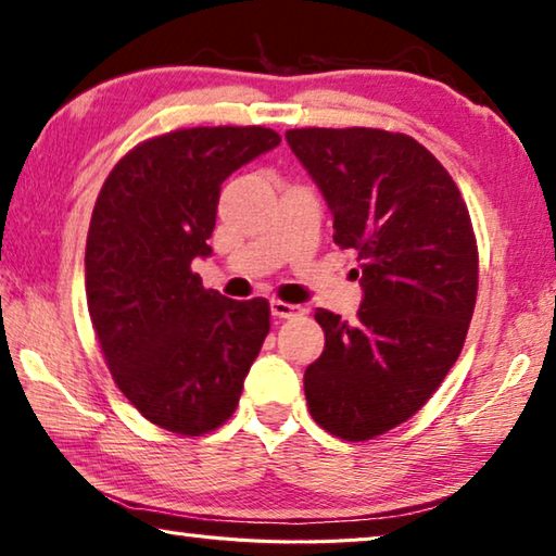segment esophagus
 Wrapping results in <instances>:
<instances>
[{
	"instance_id": "obj_1",
	"label": "esophagus",
	"mask_w": 556,
	"mask_h": 556,
	"mask_svg": "<svg viewBox=\"0 0 556 556\" xmlns=\"http://www.w3.org/2000/svg\"><path fill=\"white\" fill-rule=\"evenodd\" d=\"M269 308H271V316H277V318H294V316H299L301 312H304V308H301V306L287 304V301H281V299H271Z\"/></svg>"
}]
</instances>
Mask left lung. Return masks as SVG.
Wrapping results in <instances>:
<instances>
[{"label": "left lung", "instance_id": "left-lung-1", "mask_svg": "<svg viewBox=\"0 0 556 556\" xmlns=\"http://www.w3.org/2000/svg\"><path fill=\"white\" fill-rule=\"evenodd\" d=\"M287 142L333 213V242L355 250L363 304L351 326L316 308L321 357L304 372L308 412L345 441L407 421L464 348L478 294V244L458 186L402 131L289 129Z\"/></svg>", "mask_w": 556, "mask_h": 556}]
</instances>
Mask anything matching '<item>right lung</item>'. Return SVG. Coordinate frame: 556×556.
Listing matches in <instances>:
<instances>
[{
    "mask_svg": "<svg viewBox=\"0 0 556 556\" xmlns=\"http://www.w3.org/2000/svg\"><path fill=\"white\" fill-rule=\"evenodd\" d=\"M281 142L267 127H188L137 144L92 208L86 296L102 357L152 425L218 429L269 333V301H235L191 269L208 257L220 184Z\"/></svg>",
    "mask_w": 556,
    "mask_h": 556,
    "instance_id": "right-lung-1",
    "label": "right lung"
}]
</instances>
